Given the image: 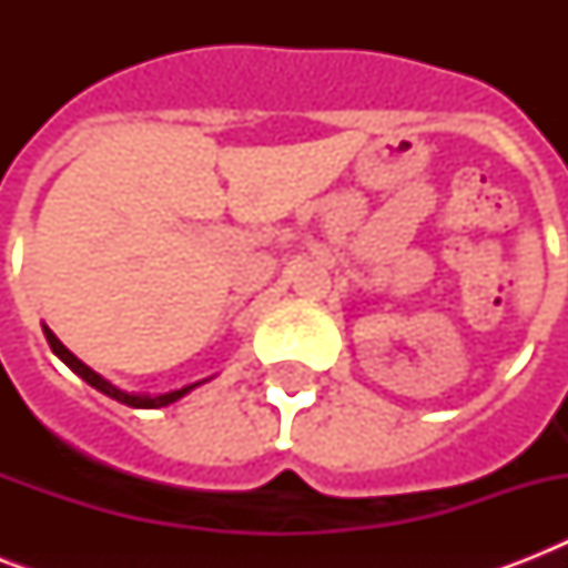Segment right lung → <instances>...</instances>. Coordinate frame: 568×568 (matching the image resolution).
<instances>
[{"label": "right lung", "instance_id": "right-lung-1", "mask_svg": "<svg viewBox=\"0 0 568 568\" xmlns=\"http://www.w3.org/2000/svg\"><path fill=\"white\" fill-rule=\"evenodd\" d=\"M43 333H47V342H49V347H52V354H55L58 359H61V363H64L67 368H70V372H75V374H79V377L84 379V383H88V386H93V388H97V392H102V395L114 397V400H120V404L135 406V409H155V406H168V404H173V400H180V397L185 395V392H191V388H194V386H185V388H180V392H171V395H155V397L129 395V392H123V388L111 386L109 379L100 377V374L93 372V368H88V365H84L82 359H75V356L70 354V351H67V347L61 345V342H58L52 329L43 327Z\"/></svg>", "mask_w": 568, "mask_h": 568}]
</instances>
